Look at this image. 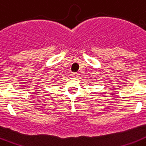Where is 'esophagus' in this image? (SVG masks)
I'll return each mask as SVG.
<instances>
[{
    "instance_id": "esophagus-1",
    "label": "esophagus",
    "mask_w": 146,
    "mask_h": 146,
    "mask_svg": "<svg viewBox=\"0 0 146 146\" xmlns=\"http://www.w3.org/2000/svg\"><path fill=\"white\" fill-rule=\"evenodd\" d=\"M71 76H73V77H78V73H73L71 74Z\"/></svg>"
}]
</instances>
